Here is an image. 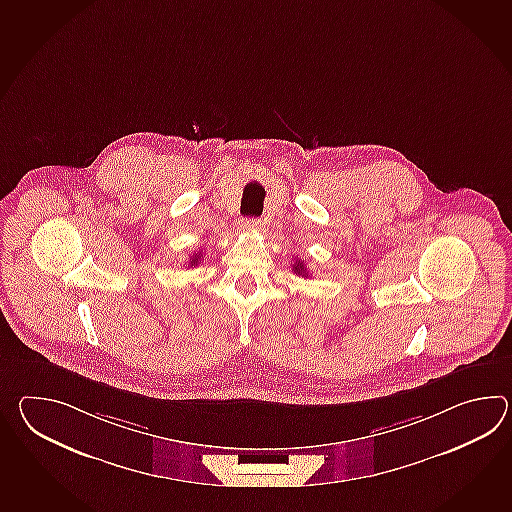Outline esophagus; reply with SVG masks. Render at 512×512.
<instances>
[{
	"label": "esophagus",
	"instance_id": "1",
	"mask_svg": "<svg viewBox=\"0 0 512 512\" xmlns=\"http://www.w3.org/2000/svg\"><path fill=\"white\" fill-rule=\"evenodd\" d=\"M240 228L244 231H257V229H261V220L259 218H244V220H240Z\"/></svg>",
	"mask_w": 512,
	"mask_h": 512
}]
</instances>
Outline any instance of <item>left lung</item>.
<instances>
[{
    "label": "left lung",
    "instance_id": "left-lung-1",
    "mask_svg": "<svg viewBox=\"0 0 512 512\" xmlns=\"http://www.w3.org/2000/svg\"><path fill=\"white\" fill-rule=\"evenodd\" d=\"M294 272H296V275H305V277H308L307 268H305V264L301 261L294 262Z\"/></svg>",
    "mask_w": 512,
    "mask_h": 512
}]
</instances>
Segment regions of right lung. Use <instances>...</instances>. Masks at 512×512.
<instances>
[{"instance_id":"right-lung-1","label":"right lung","mask_w":512,"mask_h":512,"mask_svg":"<svg viewBox=\"0 0 512 512\" xmlns=\"http://www.w3.org/2000/svg\"><path fill=\"white\" fill-rule=\"evenodd\" d=\"M202 257H204V255H202V251H198V253H194L193 259H191V261H189V266H194V264H198V262L202 261Z\"/></svg>"}]
</instances>
